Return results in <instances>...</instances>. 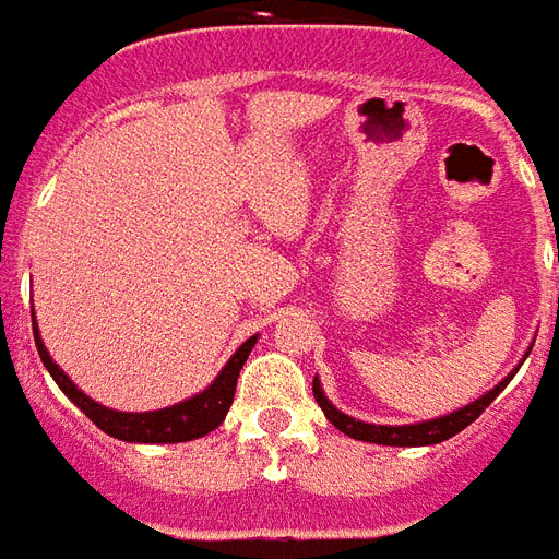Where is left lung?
Returning <instances> with one entry per match:
<instances>
[{"label":"left lung","mask_w":559,"mask_h":559,"mask_svg":"<svg viewBox=\"0 0 559 559\" xmlns=\"http://www.w3.org/2000/svg\"><path fill=\"white\" fill-rule=\"evenodd\" d=\"M512 373L491 388L489 394H483L479 400H474L471 406L459 408V412H450L444 417H436V420H424V424H408V427H376V424H364V420H355V417L343 415L341 408H334L325 394H322L320 382L313 379V400L317 406L325 412V417L332 420L334 427L341 429L343 436L358 438V441H370V444H388V448H427V444H438V441H448L456 432H462L465 427H471L477 420L486 406H491V400L510 384Z\"/></svg>","instance_id":"8db88e82"}]
</instances>
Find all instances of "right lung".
Here are the masks:
<instances>
[{"label":"right lung","mask_w":559,"mask_h":559,"mask_svg":"<svg viewBox=\"0 0 559 559\" xmlns=\"http://www.w3.org/2000/svg\"><path fill=\"white\" fill-rule=\"evenodd\" d=\"M32 329H35V346L40 361L49 370V376L56 379V384L68 394V400H73L106 436L121 438V441H135V444H177V441H192V438L213 432L225 420L227 408L234 403L239 370H242L248 353L258 343V334L248 337L237 353L230 355L225 370L213 379L210 388H204L201 394L189 396L183 403H177V406L159 408V412H115V408L100 406L91 396L82 394L80 388L70 382L68 373L61 370L59 364L49 358L47 346H44L40 334H37V325H32Z\"/></svg>","instance_id":"add662e5"}]
</instances>
